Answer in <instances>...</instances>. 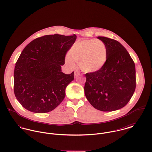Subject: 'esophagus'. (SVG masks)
I'll return each mask as SVG.
<instances>
[{
	"label": "esophagus",
	"instance_id": "34e87169",
	"mask_svg": "<svg viewBox=\"0 0 152 152\" xmlns=\"http://www.w3.org/2000/svg\"><path fill=\"white\" fill-rule=\"evenodd\" d=\"M80 75V73L78 71H75L74 73V77L75 78H77L78 77H79Z\"/></svg>",
	"mask_w": 152,
	"mask_h": 152
}]
</instances>
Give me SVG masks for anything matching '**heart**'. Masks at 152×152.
Here are the masks:
<instances>
[{"instance_id": "obj_1", "label": "heart", "mask_w": 152, "mask_h": 152, "mask_svg": "<svg viewBox=\"0 0 152 152\" xmlns=\"http://www.w3.org/2000/svg\"><path fill=\"white\" fill-rule=\"evenodd\" d=\"M108 51L105 44L99 40L86 39L74 44L71 47L66 63L71 66L74 63L80 65L86 72H96L107 63Z\"/></svg>"}]
</instances>
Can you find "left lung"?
Segmentation results:
<instances>
[{"label": "left lung", "instance_id": "left-lung-1", "mask_svg": "<svg viewBox=\"0 0 152 152\" xmlns=\"http://www.w3.org/2000/svg\"><path fill=\"white\" fill-rule=\"evenodd\" d=\"M97 38L105 44L108 59L101 70L85 75V95L94 108L104 112L113 111L124 107L134 92L135 65L119 42L105 37Z\"/></svg>", "mask_w": 152, "mask_h": 152}]
</instances>
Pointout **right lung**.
<instances>
[{"label": "right lung", "instance_id": "add662e5", "mask_svg": "<svg viewBox=\"0 0 152 152\" xmlns=\"http://www.w3.org/2000/svg\"><path fill=\"white\" fill-rule=\"evenodd\" d=\"M77 36L46 35L28 44L15 67L14 93L23 108L34 113L53 110L63 101L74 71H61L67 51Z\"/></svg>", "mask_w": 152, "mask_h": 152}]
</instances>
